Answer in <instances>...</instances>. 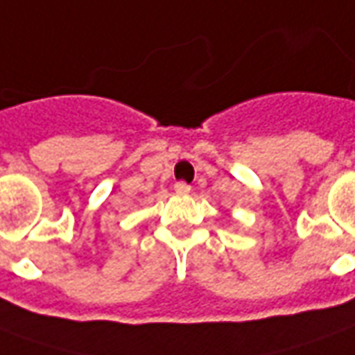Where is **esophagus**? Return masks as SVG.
<instances>
[{"label": "esophagus", "instance_id": "1", "mask_svg": "<svg viewBox=\"0 0 355 355\" xmlns=\"http://www.w3.org/2000/svg\"><path fill=\"white\" fill-rule=\"evenodd\" d=\"M175 192H177L178 196H186L190 192V184H186L184 180H178L177 184H175Z\"/></svg>", "mask_w": 355, "mask_h": 355}]
</instances>
